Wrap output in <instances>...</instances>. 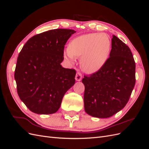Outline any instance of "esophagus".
<instances>
[{
	"mask_svg": "<svg viewBox=\"0 0 149 149\" xmlns=\"http://www.w3.org/2000/svg\"><path fill=\"white\" fill-rule=\"evenodd\" d=\"M81 79H82V74H81L79 72H78V73H76V74L75 79L76 81H79L81 80Z\"/></svg>",
	"mask_w": 149,
	"mask_h": 149,
	"instance_id": "esophagus-1",
	"label": "esophagus"
}]
</instances>
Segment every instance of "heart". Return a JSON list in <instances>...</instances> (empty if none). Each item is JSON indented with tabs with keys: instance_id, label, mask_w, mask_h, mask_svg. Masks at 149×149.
Instances as JSON below:
<instances>
[{
	"instance_id": "1",
	"label": "heart",
	"mask_w": 149,
	"mask_h": 149,
	"mask_svg": "<svg viewBox=\"0 0 149 149\" xmlns=\"http://www.w3.org/2000/svg\"><path fill=\"white\" fill-rule=\"evenodd\" d=\"M111 43L104 33H90L79 36L70 43L69 49L65 52V57L73 61L74 57H80L82 70L88 73L98 71L109 56Z\"/></svg>"
}]
</instances>
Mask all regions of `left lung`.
I'll return each instance as SVG.
<instances>
[{"instance_id": "left-lung-1", "label": "left lung", "mask_w": 149, "mask_h": 149, "mask_svg": "<svg viewBox=\"0 0 149 149\" xmlns=\"http://www.w3.org/2000/svg\"><path fill=\"white\" fill-rule=\"evenodd\" d=\"M82 83L89 115L107 118L123 109L136 84V63L129 47L112 35L109 57L97 71L84 76Z\"/></svg>"}]
</instances>
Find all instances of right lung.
I'll return each mask as SVG.
<instances>
[{
  "mask_svg": "<svg viewBox=\"0 0 149 149\" xmlns=\"http://www.w3.org/2000/svg\"><path fill=\"white\" fill-rule=\"evenodd\" d=\"M75 32L63 29L45 31L30 38L20 51L14 74L17 93L34 113H55L75 83L76 70L60 65L65 44Z\"/></svg>",
  "mask_w": 149,
  "mask_h": 149,
  "instance_id": "1",
  "label": "right lung"
}]
</instances>
